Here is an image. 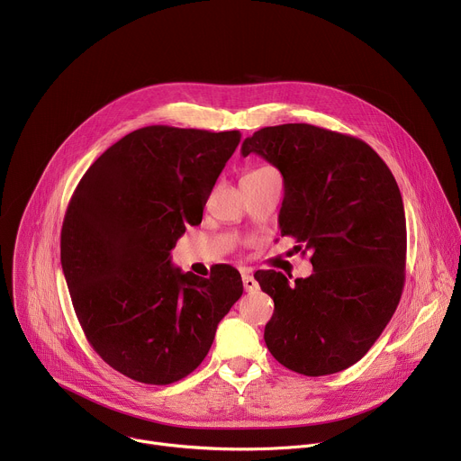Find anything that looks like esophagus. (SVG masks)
Masks as SVG:
<instances>
[{"label":"esophagus","instance_id":"esophagus-1","mask_svg":"<svg viewBox=\"0 0 461 461\" xmlns=\"http://www.w3.org/2000/svg\"><path fill=\"white\" fill-rule=\"evenodd\" d=\"M242 285H244V290L246 292H255L258 288V283L253 279V276L249 274H244L242 276Z\"/></svg>","mask_w":461,"mask_h":461}]
</instances>
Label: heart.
I'll use <instances>...</instances> for the list:
<instances>
[{"label":"heart","instance_id":"obj_1","mask_svg":"<svg viewBox=\"0 0 461 461\" xmlns=\"http://www.w3.org/2000/svg\"><path fill=\"white\" fill-rule=\"evenodd\" d=\"M265 169H268V167H260V169H255V171H265ZM255 171H251V173H255Z\"/></svg>","mask_w":461,"mask_h":461}]
</instances>
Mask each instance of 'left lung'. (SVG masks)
I'll return each mask as SVG.
<instances>
[{
    "mask_svg": "<svg viewBox=\"0 0 461 461\" xmlns=\"http://www.w3.org/2000/svg\"><path fill=\"white\" fill-rule=\"evenodd\" d=\"M285 180L281 235L310 251L313 274L258 270L274 299L265 328L272 356L303 375L357 363L396 312L407 262L403 199L388 166L363 140L310 123L262 127L242 142Z\"/></svg>",
    "mask_w": 461,
    "mask_h": 461,
    "instance_id": "obj_1",
    "label": "left lung"
}]
</instances>
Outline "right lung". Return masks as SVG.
Masks as SVG:
<instances>
[{
	"label": "right lung",
	"mask_w": 461,
	"mask_h": 461,
	"mask_svg": "<svg viewBox=\"0 0 461 461\" xmlns=\"http://www.w3.org/2000/svg\"><path fill=\"white\" fill-rule=\"evenodd\" d=\"M239 142V131L148 125L100 155L71 196L59 255L73 306L95 352L131 379L191 374L242 295L230 265L204 279L169 260Z\"/></svg>",
	"instance_id": "obj_1"
}]
</instances>
